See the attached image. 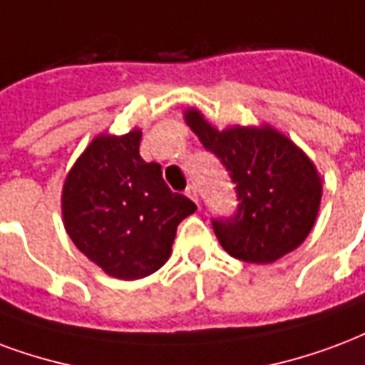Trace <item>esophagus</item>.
Segmentation results:
<instances>
[{
	"mask_svg": "<svg viewBox=\"0 0 365 365\" xmlns=\"http://www.w3.org/2000/svg\"><path fill=\"white\" fill-rule=\"evenodd\" d=\"M185 195L190 197L191 201H195V203H199V199H197V190L193 187V185H187V190H185Z\"/></svg>",
	"mask_w": 365,
	"mask_h": 365,
	"instance_id": "1",
	"label": "esophagus"
}]
</instances>
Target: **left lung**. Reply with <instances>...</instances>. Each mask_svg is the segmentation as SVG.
<instances>
[{
    "mask_svg": "<svg viewBox=\"0 0 365 365\" xmlns=\"http://www.w3.org/2000/svg\"><path fill=\"white\" fill-rule=\"evenodd\" d=\"M185 123L236 183V215L212 218L224 251L265 265L296 250L312 232L323 191L306 153L271 125L218 131L195 108L185 110Z\"/></svg>",
    "mask_w": 365,
    "mask_h": 365,
    "instance_id": "left-lung-1",
    "label": "left lung"
}]
</instances>
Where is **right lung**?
Listing matches in <instances>:
<instances>
[{"label": "right lung", "instance_id": "add662e5", "mask_svg": "<svg viewBox=\"0 0 365 365\" xmlns=\"http://www.w3.org/2000/svg\"><path fill=\"white\" fill-rule=\"evenodd\" d=\"M141 135H98L73 164L61 193L73 244L121 280L158 271L172 253L178 224L197 210L166 185L160 164L143 160Z\"/></svg>", "mask_w": 365, "mask_h": 365}]
</instances>
